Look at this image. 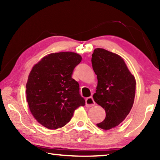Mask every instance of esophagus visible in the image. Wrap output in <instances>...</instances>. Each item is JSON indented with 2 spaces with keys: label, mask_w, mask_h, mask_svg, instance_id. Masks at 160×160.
Wrapping results in <instances>:
<instances>
[{
  "label": "esophagus",
  "mask_w": 160,
  "mask_h": 160,
  "mask_svg": "<svg viewBox=\"0 0 160 160\" xmlns=\"http://www.w3.org/2000/svg\"><path fill=\"white\" fill-rule=\"evenodd\" d=\"M85 104H86L87 107H92L94 106V104H95V102H94L92 97H88V98L86 99Z\"/></svg>",
  "instance_id": "1"
}]
</instances>
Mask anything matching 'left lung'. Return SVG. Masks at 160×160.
I'll return each instance as SVG.
<instances>
[{
    "label": "left lung",
    "instance_id": "obj_1",
    "mask_svg": "<svg viewBox=\"0 0 160 160\" xmlns=\"http://www.w3.org/2000/svg\"><path fill=\"white\" fill-rule=\"evenodd\" d=\"M92 64L97 78L93 99L106 112V118L97 126L109 130L122 123L131 112L136 81L123 58L104 48L94 50Z\"/></svg>",
    "mask_w": 160,
    "mask_h": 160
}]
</instances>
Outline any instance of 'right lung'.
<instances>
[{"mask_svg": "<svg viewBox=\"0 0 160 160\" xmlns=\"http://www.w3.org/2000/svg\"><path fill=\"white\" fill-rule=\"evenodd\" d=\"M81 60L75 52L53 53L32 67L26 84V99L32 116L45 128H61L70 121L75 109L85 106L79 84L72 78Z\"/></svg>", "mask_w": 160, "mask_h": 160, "instance_id": "add662e5", "label": "right lung"}]
</instances>
